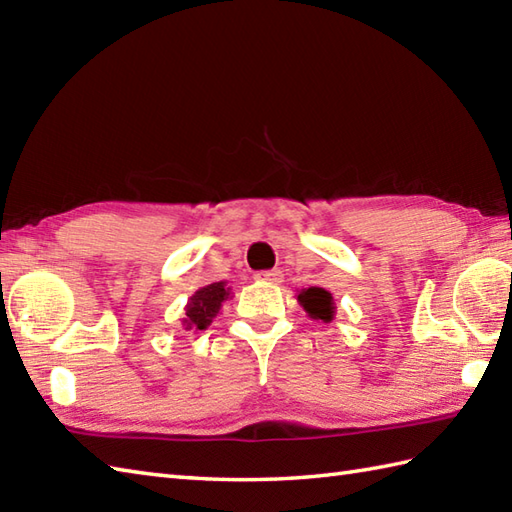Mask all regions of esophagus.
Segmentation results:
<instances>
[{
  "label": "esophagus",
  "instance_id": "34e87169",
  "mask_svg": "<svg viewBox=\"0 0 512 512\" xmlns=\"http://www.w3.org/2000/svg\"><path fill=\"white\" fill-rule=\"evenodd\" d=\"M259 281H268V284H281V275L279 270H264V273H257L255 275Z\"/></svg>",
  "mask_w": 512,
  "mask_h": 512
}]
</instances>
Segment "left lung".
<instances>
[{"mask_svg": "<svg viewBox=\"0 0 512 512\" xmlns=\"http://www.w3.org/2000/svg\"><path fill=\"white\" fill-rule=\"evenodd\" d=\"M299 306L308 312V317L314 321L330 323L334 319V299L325 288H303L297 295Z\"/></svg>", "mask_w": 512, "mask_h": 512, "instance_id": "obj_1", "label": "left lung"}]
</instances>
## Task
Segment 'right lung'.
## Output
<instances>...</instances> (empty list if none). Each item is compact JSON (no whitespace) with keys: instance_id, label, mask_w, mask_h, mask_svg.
<instances>
[{"instance_id":"right-lung-1","label":"right lung","mask_w":512,"mask_h":512,"mask_svg":"<svg viewBox=\"0 0 512 512\" xmlns=\"http://www.w3.org/2000/svg\"><path fill=\"white\" fill-rule=\"evenodd\" d=\"M228 297H231V288L226 286V281H215V284L195 290L184 306V330L198 332L209 328Z\"/></svg>"}]
</instances>
